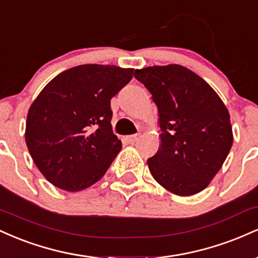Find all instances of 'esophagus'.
Segmentation results:
<instances>
[{"mask_svg":"<svg viewBox=\"0 0 258 258\" xmlns=\"http://www.w3.org/2000/svg\"><path fill=\"white\" fill-rule=\"evenodd\" d=\"M139 138H141V135H132V136H127V137H126L127 142H128V143H131V144L136 143V142H137Z\"/></svg>","mask_w":258,"mask_h":258,"instance_id":"obj_1","label":"esophagus"}]
</instances>
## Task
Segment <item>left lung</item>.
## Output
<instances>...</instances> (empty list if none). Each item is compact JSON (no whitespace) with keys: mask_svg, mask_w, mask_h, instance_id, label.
<instances>
[{"mask_svg":"<svg viewBox=\"0 0 258 258\" xmlns=\"http://www.w3.org/2000/svg\"><path fill=\"white\" fill-rule=\"evenodd\" d=\"M135 78L159 111L161 144L148 159L154 179L179 197L204 190L233 144L224 103L205 80L178 64L137 69Z\"/></svg>","mask_w":258,"mask_h":258,"instance_id":"obj_1","label":"left lung"}]
</instances>
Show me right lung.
Wrapping results in <instances>:
<instances>
[{"instance_id": "1", "label": "right lung", "mask_w": 258, "mask_h": 258, "mask_svg": "<svg viewBox=\"0 0 258 258\" xmlns=\"http://www.w3.org/2000/svg\"><path fill=\"white\" fill-rule=\"evenodd\" d=\"M133 70L74 67L51 80L32 102L25 142L49 183L80 191L104 176L122 147L112 133L110 99L131 81Z\"/></svg>"}]
</instances>
